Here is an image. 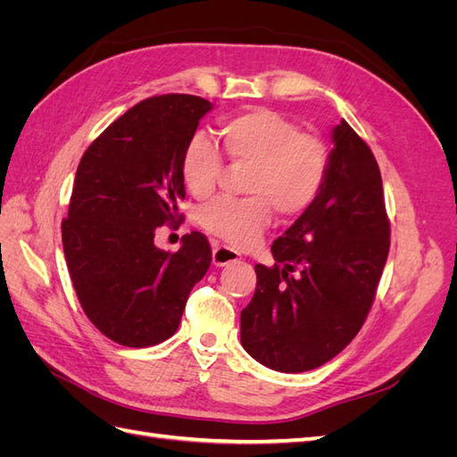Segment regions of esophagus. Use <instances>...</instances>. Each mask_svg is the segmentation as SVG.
Segmentation results:
<instances>
[{
  "label": "esophagus",
  "mask_w": 457,
  "mask_h": 457,
  "mask_svg": "<svg viewBox=\"0 0 457 457\" xmlns=\"http://www.w3.org/2000/svg\"><path fill=\"white\" fill-rule=\"evenodd\" d=\"M238 259H240V253L237 250H232V247L223 244H213V265L225 267L228 262H234Z\"/></svg>",
  "instance_id": "obj_1"
}]
</instances>
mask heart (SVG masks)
<instances>
[{
  "label": "heart",
  "instance_id": "b5f03b06",
  "mask_svg": "<svg viewBox=\"0 0 457 457\" xmlns=\"http://www.w3.org/2000/svg\"><path fill=\"white\" fill-rule=\"evenodd\" d=\"M219 135L228 160L247 165L242 187L250 196L205 204L198 213L205 232L247 247L270 225L272 207L282 217H295L320 196L329 168L326 145L303 133L294 120L270 108H253L220 121ZM223 173L220 152L196 135L181 160L183 183L190 195L212 196Z\"/></svg>",
  "mask_w": 457,
  "mask_h": 457
}]
</instances>
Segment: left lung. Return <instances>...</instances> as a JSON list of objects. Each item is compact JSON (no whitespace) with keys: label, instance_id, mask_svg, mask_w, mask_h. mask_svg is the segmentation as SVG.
<instances>
[{"label":"left lung","instance_id":"left-lung-1","mask_svg":"<svg viewBox=\"0 0 457 457\" xmlns=\"http://www.w3.org/2000/svg\"><path fill=\"white\" fill-rule=\"evenodd\" d=\"M320 196L255 265V294L240 314L242 347L276 371L326 364L361 331L391 245L376 156L347 121L334 128Z\"/></svg>","mask_w":457,"mask_h":457}]
</instances>
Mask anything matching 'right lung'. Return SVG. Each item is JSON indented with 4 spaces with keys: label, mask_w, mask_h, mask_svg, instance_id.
<instances>
[{
    "label": "right lung",
    "mask_w": 457,
    "mask_h": 457,
    "mask_svg": "<svg viewBox=\"0 0 457 457\" xmlns=\"http://www.w3.org/2000/svg\"><path fill=\"white\" fill-rule=\"evenodd\" d=\"M210 110L196 95L150 96L110 123L79 160L61 227L66 265L86 316L123 347L170 339L212 265L202 232L185 234L173 253L154 245L158 227L183 220V152Z\"/></svg>",
    "instance_id": "right-lung-1"
}]
</instances>
